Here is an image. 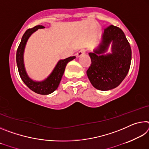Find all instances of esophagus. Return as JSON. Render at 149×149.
I'll use <instances>...</instances> for the list:
<instances>
[{"mask_svg":"<svg viewBox=\"0 0 149 149\" xmlns=\"http://www.w3.org/2000/svg\"><path fill=\"white\" fill-rule=\"evenodd\" d=\"M85 52H86V50L85 49H81V50H80L79 52H77V57H79V56H82L83 54H84L85 53Z\"/></svg>","mask_w":149,"mask_h":149,"instance_id":"1","label":"esophagus"}]
</instances>
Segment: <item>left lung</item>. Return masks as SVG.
Returning <instances> with one entry per match:
<instances>
[{"label": "left lung", "instance_id": "left-lung-1", "mask_svg": "<svg viewBox=\"0 0 149 149\" xmlns=\"http://www.w3.org/2000/svg\"><path fill=\"white\" fill-rule=\"evenodd\" d=\"M113 42L112 53L103 54ZM91 64L87 70L93 87L100 91L117 87L129 72L132 49L124 33L118 27L110 25L104 29L102 41L93 52L89 53Z\"/></svg>", "mask_w": 149, "mask_h": 149}]
</instances>
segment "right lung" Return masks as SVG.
Wrapping results in <instances>:
<instances>
[{
	"instance_id": "1",
	"label": "right lung",
	"mask_w": 149,
	"mask_h": 149,
	"mask_svg": "<svg viewBox=\"0 0 149 149\" xmlns=\"http://www.w3.org/2000/svg\"><path fill=\"white\" fill-rule=\"evenodd\" d=\"M42 26H37L28 29L22 37L21 42L16 52V62L19 74L22 80L30 89L37 94L49 95L56 90L60 83L68 63L75 58V56H70L64 60H60L57 63L53 71L46 79L42 81H35L30 79L25 70L24 64V52L26 42L31 35L37 29L44 28Z\"/></svg>"
}]
</instances>
